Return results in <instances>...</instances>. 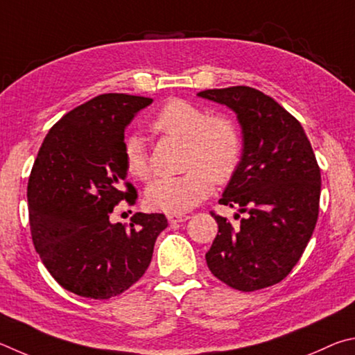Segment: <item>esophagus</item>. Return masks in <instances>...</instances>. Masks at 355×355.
<instances>
[{
    "label": "esophagus",
    "mask_w": 355,
    "mask_h": 355,
    "mask_svg": "<svg viewBox=\"0 0 355 355\" xmlns=\"http://www.w3.org/2000/svg\"><path fill=\"white\" fill-rule=\"evenodd\" d=\"M190 218L189 215L185 214H174V215H168V221L171 223V225H178V223H184Z\"/></svg>",
    "instance_id": "obj_1"
}]
</instances>
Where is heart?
<instances>
[{
    "instance_id": "heart-1",
    "label": "heart",
    "mask_w": 355,
    "mask_h": 355,
    "mask_svg": "<svg viewBox=\"0 0 355 355\" xmlns=\"http://www.w3.org/2000/svg\"><path fill=\"white\" fill-rule=\"evenodd\" d=\"M149 128L154 134L185 140L184 166L189 168L181 176L160 178L149 185L145 200L154 210L171 215L189 212L209 195L210 184L225 185L239 170L243 139L229 116H210L201 105L174 98L157 110ZM123 162L130 178H151L149 154L140 137L124 141Z\"/></svg>"
}]
</instances>
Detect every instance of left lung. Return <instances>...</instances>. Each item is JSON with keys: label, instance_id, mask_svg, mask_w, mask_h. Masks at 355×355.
<instances>
[{"label": "left lung", "instance_id": "8db88e82", "mask_svg": "<svg viewBox=\"0 0 355 355\" xmlns=\"http://www.w3.org/2000/svg\"><path fill=\"white\" fill-rule=\"evenodd\" d=\"M198 95L231 107L243 130L240 166L220 204L248 215L234 227L210 212L218 234L207 266L235 290L271 287L293 270L318 220L321 173L312 145L301 123L257 89L235 85Z\"/></svg>", "mask_w": 355, "mask_h": 355}]
</instances>
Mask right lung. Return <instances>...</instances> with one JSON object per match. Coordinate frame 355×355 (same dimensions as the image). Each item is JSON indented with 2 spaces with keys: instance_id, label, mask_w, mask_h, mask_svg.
<instances>
[{
  "instance_id": "right-lung-1",
  "label": "right lung",
  "mask_w": 355,
  "mask_h": 355,
  "mask_svg": "<svg viewBox=\"0 0 355 355\" xmlns=\"http://www.w3.org/2000/svg\"><path fill=\"white\" fill-rule=\"evenodd\" d=\"M151 98L104 93L68 112L49 129L28 181L29 226L35 251L71 293L109 300L145 275L164 214L137 212L129 227L112 225L121 201L134 206L126 181L124 129Z\"/></svg>"
}]
</instances>
